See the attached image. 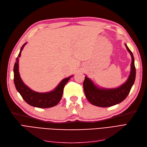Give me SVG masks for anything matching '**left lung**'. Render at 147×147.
<instances>
[{
	"label": "left lung",
	"instance_id": "8db88e82",
	"mask_svg": "<svg viewBox=\"0 0 147 147\" xmlns=\"http://www.w3.org/2000/svg\"><path fill=\"white\" fill-rule=\"evenodd\" d=\"M131 56L130 74L126 81L121 85L114 88H105L97 86L87 75L83 82V89L86 99L90 103L100 107H109L119 104L126 98L136 79L134 58L132 53L124 43Z\"/></svg>",
	"mask_w": 147,
	"mask_h": 147
}]
</instances>
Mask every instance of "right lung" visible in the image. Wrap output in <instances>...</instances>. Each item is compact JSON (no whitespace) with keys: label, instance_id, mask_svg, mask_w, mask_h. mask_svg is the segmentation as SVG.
Wrapping results in <instances>:
<instances>
[{"label":"right lung","instance_id":"right-lung-1","mask_svg":"<svg viewBox=\"0 0 147 147\" xmlns=\"http://www.w3.org/2000/svg\"><path fill=\"white\" fill-rule=\"evenodd\" d=\"M26 43L27 42H26L21 48L13 69L14 83L16 90L21 94L23 99L31 106L41 109L52 107L56 105L61 100L63 96L64 88L70 78L73 77V75L62 80L61 82L52 91L45 92H39L32 90L22 80L19 72V58L21 56V51Z\"/></svg>","mask_w":147,"mask_h":147}]
</instances>
